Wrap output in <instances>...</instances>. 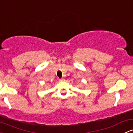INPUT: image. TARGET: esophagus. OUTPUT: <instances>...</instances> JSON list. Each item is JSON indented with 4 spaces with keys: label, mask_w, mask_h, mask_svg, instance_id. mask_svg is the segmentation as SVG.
<instances>
[{
    "label": "esophagus",
    "mask_w": 133,
    "mask_h": 133,
    "mask_svg": "<svg viewBox=\"0 0 133 133\" xmlns=\"http://www.w3.org/2000/svg\"><path fill=\"white\" fill-rule=\"evenodd\" d=\"M64 78H61V79H59V81H64Z\"/></svg>",
    "instance_id": "esophagus-1"
}]
</instances>
